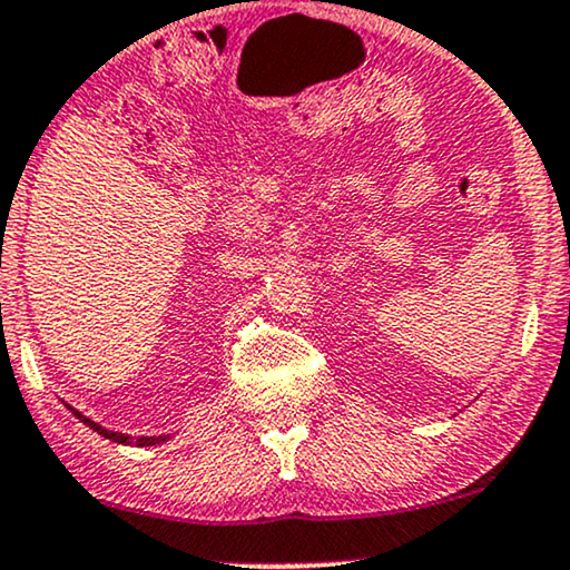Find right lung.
Listing matches in <instances>:
<instances>
[{"label":"right lung","mask_w":570,"mask_h":570,"mask_svg":"<svg viewBox=\"0 0 570 570\" xmlns=\"http://www.w3.org/2000/svg\"><path fill=\"white\" fill-rule=\"evenodd\" d=\"M70 412L78 416V420L82 422V424H88L90 430L94 432H98V435H104L106 440H114V443H125V445H158V443H164V440H169V435H154V438H130V435H125V432H114V430H106V428H101V424H96L94 420H88V416H82L78 409H72L70 406Z\"/></svg>","instance_id":"add662e5"}]
</instances>
